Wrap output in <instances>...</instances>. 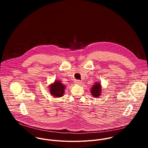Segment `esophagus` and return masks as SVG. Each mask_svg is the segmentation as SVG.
<instances>
[{
  "label": "esophagus",
  "instance_id": "1",
  "mask_svg": "<svg viewBox=\"0 0 148 148\" xmlns=\"http://www.w3.org/2000/svg\"><path fill=\"white\" fill-rule=\"evenodd\" d=\"M81 81L79 79H77L75 81V84H81Z\"/></svg>",
  "mask_w": 148,
  "mask_h": 148
}]
</instances>
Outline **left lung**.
I'll return each mask as SVG.
<instances>
[{
    "label": "left lung",
    "instance_id": "1",
    "mask_svg": "<svg viewBox=\"0 0 148 148\" xmlns=\"http://www.w3.org/2000/svg\"><path fill=\"white\" fill-rule=\"evenodd\" d=\"M101 88L100 84L96 83L95 85H94L92 87V88L91 89V92L94 97H97L99 96V95L101 94Z\"/></svg>",
    "mask_w": 148,
    "mask_h": 148
}]
</instances>
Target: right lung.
<instances>
[{
	"mask_svg": "<svg viewBox=\"0 0 148 148\" xmlns=\"http://www.w3.org/2000/svg\"><path fill=\"white\" fill-rule=\"evenodd\" d=\"M65 86L59 81L54 82L50 87V92L56 97H61L64 94Z\"/></svg>",
	"mask_w": 148,
	"mask_h": 148,
	"instance_id": "right-lung-1",
	"label": "right lung"
}]
</instances>
